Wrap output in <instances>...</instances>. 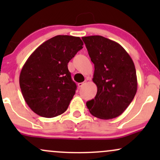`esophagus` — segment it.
<instances>
[{
  "label": "esophagus",
  "mask_w": 160,
  "mask_h": 160,
  "mask_svg": "<svg viewBox=\"0 0 160 160\" xmlns=\"http://www.w3.org/2000/svg\"><path fill=\"white\" fill-rule=\"evenodd\" d=\"M86 83V81L85 82H79V83H78V87L79 88H81L82 86H83V85H85Z\"/></svg>",
  "instance_id": "34e87169"
}]
</instances>
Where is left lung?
<instances>
[{"label":"left lung","mask_w":160,"mask_h":160,"mask_svg":"<svg viewBox=\"0 0 160 160\" xmlns=\"http://www.w3.org/2000/svg\"><path fill=\"white\" fill-rule=\"evenodd\" d=\"M95 66L92 81L97 86L94 99L86 102L92 115L110 120L122 114L137 92L134 62L117 42L102 36L82 37Z\"/></svg>","instance_id":"obj_1"}]
</instances>
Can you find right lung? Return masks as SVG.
I'll use <instances>...</instances> for the list:
<instances>
[{
  "label": "right lung",
  "mask_w": 160,
  "mask_h": 160,
  "mask_svg": "<svg viewBox=\"0 0 160 160\" xmlns=\"http://www.w3.org/2000/svg\"><path fill=\"white\" fill-rule=\"evenodd\" d=\"M79 37L57 35L32 53L22 68L19 85L28 107L47 118L61 115L76 92L68 63L82 48Z\"/></svg>",
  "instance_id": "right-lung-1"
}]
</instances>
